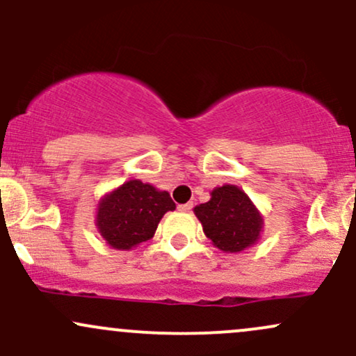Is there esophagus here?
Instances as JSON below:
<instances>
[{
  "instance_id": "esophagus-1",
  "label": "esophagus",
  "mask_w": 356,
  "mask_h": 356,
  "mask_svg": "<svg viewBox=\"0 0 356 356\" xmlns=\"http://www.w3.org/2000/svg\"><path fill=\"white\" fill-rule=\"evenodd\" d=\"M191 209H193V203H183V205H178V210L179 211H190Z\"/></svg>"
}]
</instances>
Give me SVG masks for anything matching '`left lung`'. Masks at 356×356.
<instances>
[{"instance_id":"obj_1","label":"left lung","mask_w":356,"mask_h":356,"mask_svg":"<svg viewBox=\"0 0 356 356\" xmlns=\"http://www.w3.org/2000/svg\"><path fill=\"white\" fill-rule=\"evenodd\" d=\"M210 195L209 202L195 207L193 211L211 243L232 254L254 245L261 237L264 220L243 190L223 185Z\"/></svg>"}]
</instances>
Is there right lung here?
Listing matches in <instances>:
<instances>
[{"instance_id": "obj_1", "label": "right lung", "mask_w": 356, "mask_h": 356, "mask_svg": "<svg viewBox=\"0 0 356 356\" xmlns=\"http://www.w3.org/2000/svg\"><path fill=\"white\" fill-rule=\"evenodd\" d=\"M175 209L177 205L168 191H159L141 179H129L104 195L95 225L113 249L129 250L149 241L163 215Z\"/></svg>"}]
</instances>
